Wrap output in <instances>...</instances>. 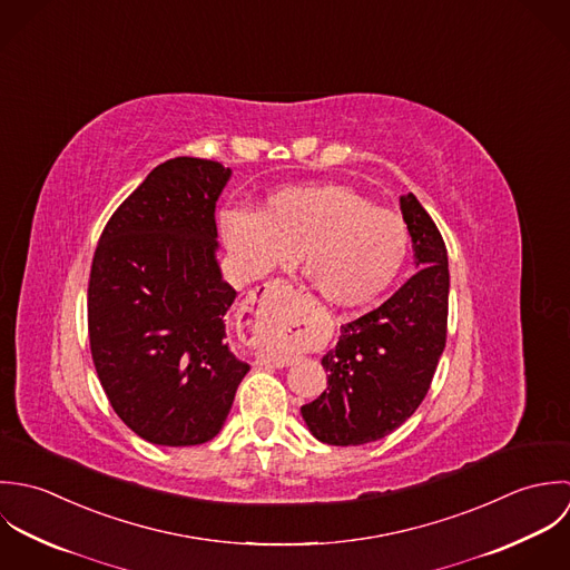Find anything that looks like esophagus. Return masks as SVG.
Returning <instances> with one entry per match:
<instances>
[{"label": "esophagus", "instance_id": "obj_1", "mask_svg": "<svg viewBox=\"0 0 570 570\" xmlns=\"http://www.w3.org/2000/svg\"><path fill=\"white\" fill-rule=\"evenodd\" d=\"M291 286L284 284V282H266L262 286H257L255 291L248 293L246 302H244V313L248 315V322H246V328H248V340L250 342H259L264 337V333H268L271 326H264V331H257L255 328V322L259 320V315L264 313V306L275 299V297H291ZM262 361L268 363V365H275V367H284V365H291L293 363V356L288 352H282V350H262Z\"/></svg>", "mask_w": 570, "mask_h": 570}]
</instances>
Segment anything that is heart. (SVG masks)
<instances>
[{
    "instance_id": "b5f03b06",
    "label": "heart",
    "mask_w": 570,
    "mask_h": 570,
    "mask_svg": "<svg viewBox=\"0 0 570 570\" xmlns=\"http://www.w3.org/2000/svg\"><path fill=\"white\" fill-rule=\"evenodd\" d=\"M220 230L237 268L250 277L302 253L320 295L342 308L383 295L410 253L405 220L343 185L286 187L268 196L259 214L228 209Z\"/></svg>"
}]
</instances>
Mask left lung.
<instances>
[{"label":"left lung","mask_w":570,"mask_h":570,"mask_svg":"<svg viewBox=\"0 0 570 570\" xmlns=\"http://www.w3.org/2000/svg\"><path fill=\"white\" fill-rule=\"evenodd\" d=\"M416 273L379 308L342 326L324 354L328 387L302 405L311 434L328 445H365L392 434L423 403L448 342L450 266L441 230L401 196Z\"/></svg>","instance_id":"obj_1"}]
</instances>
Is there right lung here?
Segmentation results:
<instances>
[{"label":"right lung","mask_w":570,"mask_h":570,"mask_svg":"<svg viewBox=\"0 0 570 570\" xmlns=\"http://www.w3.org/2000/svg\"><path fill=\"white\" fill-rule=\"evenodd\" d=\"M230 169L178 156L158 165L104 228L88 286V333L118 419L165 448L212 441L248 363L225 328L235 291L216 250Z\"/></svg>","instance_id":"obj_1"}]
</instances>
